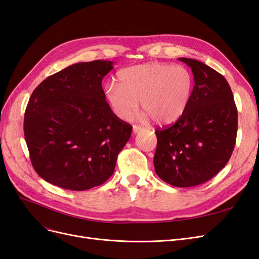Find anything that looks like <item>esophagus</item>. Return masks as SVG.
<instances>
[{"label": "esophagus", "instance_id": "1", "mask_svg": "<svg viewBox=\"0 0 259 259\" xmlns=\"http://www.w3.org/2000/svg\"><path fill=\"white\" fill-rule=\"evenodd\" d=\"M142 130H143V127L139 126V125H133V133H134V134H136V133L140 132Z\"/></svg>", "mask_w": 259, "mask_h": 259}]
</instances>
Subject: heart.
<instances>
[{"label":"heart","mask_w":259,"mask_h":259,"mask_svg":"<svg viewBox=\"0 0 259 259\" xmlns=\"http://www.w3.org/2000/svg\"><path fill=\"white\" fill-rule=\"evenodd\" d=\"M117 84L106 86V97L115 114L130 120L140 106L145 117L168 125L183 116L193 91L192 74L182 66L148 62L124 68L117 72Z\"/></svg>","instance_id":"b5f03b06"}]
</instances>
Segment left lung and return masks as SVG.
Returning <instances> with one entry per match:
<instances>
[{"instance_id":"left-lung-1","label":"left lung","mask_w":259,"mask_h":259,"mask_svg":"<svg viewBox=\"0 0 259 259\" xmlns=\"http://www.w3.org/2000/svg\"><path fill=\"white\" fill-rule=\"evenodd\" d=\"M194 79L187 110L175 124L155 131V173L180 188L213 178L229 161L236 145L238 110L225 77L203 62L178 58Z\"/></svg>"}]
</instances>
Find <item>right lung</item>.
Listing matches in <instances>:
<instances>
[{
  "label": "right lung",
  "instance_id": "1",
  "mask_svg": "<svg viewBox=\"0 0 259 259\" xmlns=\"http://www.w3.org/2000/svg\"><path fill=\"white\" fill-rule=\"evenodd\" d=\"M112 69L109 60L77 62L33 91L23 131L32 166L48 183L83 191L113 174L133 127L106 101L101 81Z\"/></svg>",
  "mask_w": 259,
  "mask_h": 259
}]
</instances>
